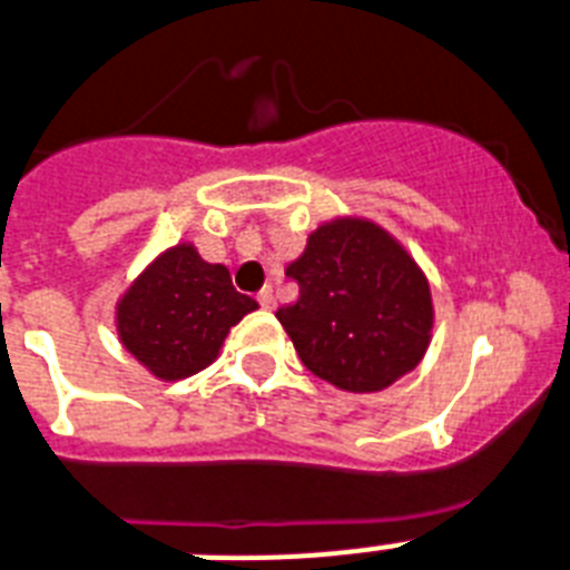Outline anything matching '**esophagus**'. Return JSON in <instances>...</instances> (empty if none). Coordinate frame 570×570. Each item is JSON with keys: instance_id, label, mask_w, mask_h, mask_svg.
I'll list each match as a JSON object with an SVG mask.
<instances>
[{"instance_id": "obj_1", "label": "esophagus", "mask_w": 570, "mask_h": 570, "mask_svg": "<svg viewBox=\"0 0 570 570\" xmlns=\"http://www.w3.org/2000/svg\"><path fill=\"white\" fill-rule=\"evenodd\" d=\"M257 301H261L263 309H275V293H272V286H263L261 293H257Z\"/></svg>"}]
</instances>
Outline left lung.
Segmentation results:
<instances>
[{
    "label": "left lung",
    "instance_id": "obj_1",
    "mask_svg": "<svg viewBox=\"0 0 570 570\" xmlns=\"http://www.w3.org/2000/svg\"><path fill=\"white\" fill-rule=\"evenodd\" d=\"M298 301L277 309L301 363L342 392H381L424 360L433 340L430 281L404 243L365 216L309 230L286 266Z\"/></svg>",
    "mask_w": 570,
    "mask_h": 570
}]
</instances>
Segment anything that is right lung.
I'll use <instances>...</instances> for the list:
<instances>
[{"mask_svg": "<svg viewBox=\"0 0 570 570\" xmlns=\"http://www.w3.org/2000/svg\"><path fill=\"white\" fill-rule=\"evenodd\" d=\"M257 309L237 293L228 266L207 263L189 239L175 243L117 298L114 325L122 348L164 383L193 377L219 357L230 327Z\"/></svg>", "mask_w": 570, "mask_h": 570, "instance_id": "right-lung-1", "label": "right lung"}]
</instances>
